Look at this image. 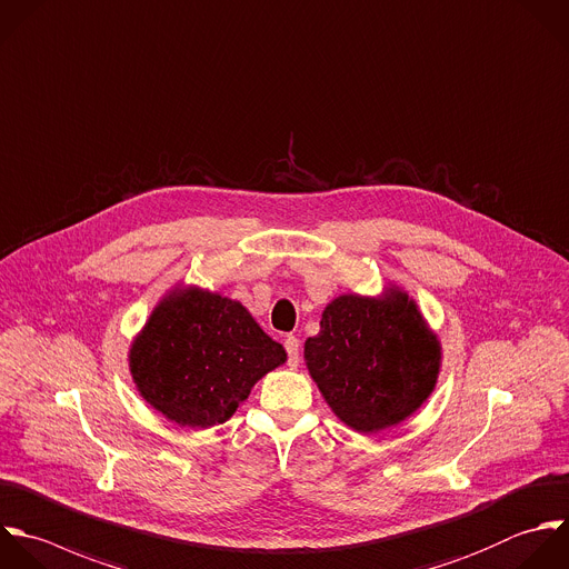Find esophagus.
Segmentation results:
<instances>
[{"instance_id": "1", "label": "esophagus", "mask_w": 569, "mask_h": 569, "mask_svg": "<svg viewBox=\"0 0 569 569\" xmlns=\"http://www.w3.org/2000/svg\"><path fill=\"white\" fill-rule=\"evenodd\" d=\"M283 346H286V352H288V366H290L292 370L299 368V361H301V357H299V339L292 337V335H288L286 341H283Z\"/></svg>"}]
</instances>
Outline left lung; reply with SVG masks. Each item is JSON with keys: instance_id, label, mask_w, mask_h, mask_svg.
I'll list each match as a JSON object with an SVG mask.
<instances>
[{"instance_id": "obj_1", "label": "left lung", "mask_w": 569, "mask_h": 569, "mask_svg": "<svg viewBox=\"0 0 569 569\" xmlns=\"http://www.w3.org/2000/svg\"><path fill=\"white\" fill-rule=\"evenodd\" d=\"M303 361L335 417L359 435H377L430 399L443 348L417 301L390 281L375 297H335Z\"/></svg>"}]
</instances>
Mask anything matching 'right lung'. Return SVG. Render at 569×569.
<instances>
[{"instance_id":"add662e5","label":"right lung","mask_w":569,"mask_h":569,"mask_svg":"<svg viewBox=\"0 0 569 569\" xmlns=\"http://www.w3.org/2000/svg\"><path fill=\"white\" fill-rule=\"evenodd\" d=\"M288 359L230 297L174 283L128 350L141 399L179 428L226 423L250 390Z\"/></svg>"}]
</instances>
